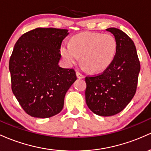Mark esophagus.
<instances>
[{
  "label": "esophagus",
  "mask_w": 151,
  "mask_h": 151,
  "mask_svg": "<svg viewBox=\"0 0 151 151\" xmlns=\"http://www.w3.org/2000/svg\"><path fill=\"white\" fill-rule=\"evenodd\" d=\"M76 76H77L78 78H84V76L82 73H81L80 72H78V71H76Z\"/></svg>",
  "instance_id": "1"
}]
</instances>
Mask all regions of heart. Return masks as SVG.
I'll list each match as a JSON object with an SVG mask.
<instances>
[{
  "mask_svg": "<svg viewBox=\"0 0 151 151\" xmlns=\"http://www.w3.org/2000/svg\"><path fill=\"white\" fill-rule=\"evenodd\" d=\"M116 38L109 33H85L76 35L71 43H64L60 48L62 56L68 65L80 59L91 72H101L111 64L116 55Z\"/></svg>",
  "mask_w": 151,
  "mask_h": 151,
  "instance_id": "heart-1",
  "label": "heart"
}]
</instances>
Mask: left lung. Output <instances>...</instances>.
<instances>
[{
  "mask_svg": "<svg viewBox=\"0 0 151 151\" xmlns=\"http://www.w3.org/2000/svg\"><path fill=\"white\" fill-rule=\"evenodd\" d=\"M113 33L117 50L113 62L103 73L86 76V101L95 114L111 116L120 113L130 102L136 92L140 64L131 38L116 28Z\"/></svg>",
  "mask_w": 151,
  "mask_h": 151,
  "instance_id": "1",
  "label": "left lung"
}]
</instances>
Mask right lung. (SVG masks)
Returning <instances> with one entry per match:
<instances>
[{
    "label": "right lung",
    "mask_w": 151,
    "mask_h": 151,
    "mask_svg": "<svg viewBox=\"0 0 151 151\" xmlns=\"http://www.w3.org/2000/svg\"><path fill=\"white\" fill-rule=\"evenodd\" d=\"M68 30L38 28L17 40L9 60L11 88L27 114L50 118L62 111L68 90L77 79L73 68L58 65Z\"/></svg>",
    "instance_id": "add662e5"
}]
</instances>
